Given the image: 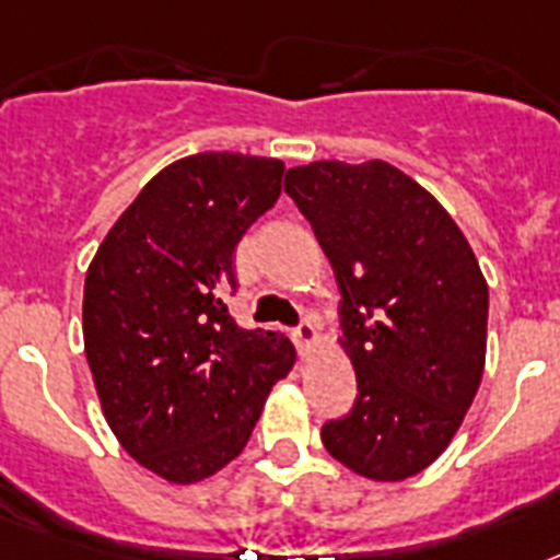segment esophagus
<instances>
[{"label": "esophagus", "mask_w": 560, "mask_h": 560, "mask_svg": "<svg viewBox=\"0 0 560 560\" xmlns=\"http://www.w3.org/2000/svg\"><path fill=\"white\" fill-rule=\"evenodd\" d=\"M291 335H294V343H298V349H300V354H303V358H306V354L312 352V346L317 343V329H314L312 320L300 323L298 329L291 331Z\"/></svg>", "instance_id": "esophagus-1"}]
</instances>
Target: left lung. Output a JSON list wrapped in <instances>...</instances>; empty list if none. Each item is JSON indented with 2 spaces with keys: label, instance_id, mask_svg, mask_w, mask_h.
<instances>
[{
  "label": "left lung",
  "instance_id": "obj_1",
  "mask_svg": "<svg viewBox=\"0 0 560 560\" xmlns=\"http://www.w3.org/2000/svg\"><path fill=\"white\" fill-rule=\"evenodd\" d=\"M340 289L352 412L323 427L331 457L369 480H406L464 423L487 360L489 289L446 208L383 160L285 174Z\"/></svg>",
  "mask_w": 560,
  "mask_h": 560
}]
</instances>
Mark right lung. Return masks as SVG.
I'll use <instances>...</instances> for the list:
<instances>
[{
	"label": "right lung",
	"instance_id": "obj_1",
	"mask_svg": "<svg viewBox=\"0 0 560 560\" xmlns=\"http://www.w3.org/2000/svg\"><path fill=\"white\" fill-rule=\"evenodd\" d=\"M285 165L206 151L148 179L85 275L82 337L122 450L168 483L243 452L271 386L294 366L280 331L240 329L223 303L234 248L280 197Z\"/></svg>",
	"mask_w": 560,
	"mask_h": 560
}]
</instances>
